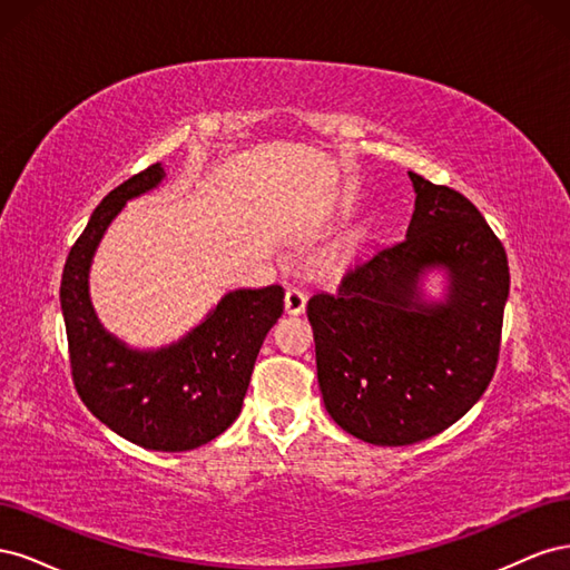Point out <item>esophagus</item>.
I'll return each mask as SVG.
<instances>
[{
  "label": "esophagus",
  "instance_id": "1",
  "mask_svg": "<svg viewBox=\"0 0 570 570\" xmlns=\"http://www.w3.org/2000/svg\"><path fill=\"white\" fill-rule=\"evenodd\" d=\"M306 308V295L299 289V287H289L285 292V314L289 316H299L304 314Z\"/></svg>",
  "mask_w": 570,
  "mask_h": 570
}]
</instances>
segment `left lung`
Listing matches in <instances>:
<instances>
[{
    "mask_svg": "<svg viewBox=\"0 0 570 570\" xmlns=\"http://www.w3.org/2000/svg\"><path fill=\"white\" fill-rule=\"evenodd\" d=\"M406 237L347 268L306 304L333 421L368 444L404 446L456 423L488 390L502 344L509 262L488 220L456 189L409 174ZM444 265L451 299L423 305L417 275Z\"/></svg>",
    "mask_w": 570,
    "mask_h": 570,
    "instance_id": "obj_1",
    "label": "left lung"
}]
</instances>
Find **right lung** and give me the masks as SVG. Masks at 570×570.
Instances as JSON below:
<instances>
[{"label":"right lung","mask_w":570,"mask_h":570,"mask_svg":"<svg viewBox=\"0 0 570 570\" xmlns=\"http://www.w3.org/2000/svg\"><path fill=\"white\" fill-rule=\"evenodd\" d=\"M151 164L101 199L61 275V312L76 392L114 433L145 450L189 452L212 442L239 416L254 361L283 314L285 289H235L185 340L159 352L126 350L101 331L88 297L92 254L130 197L157 187Z\"/></svg>","instance_id":"obj_1"}]
</instances>
